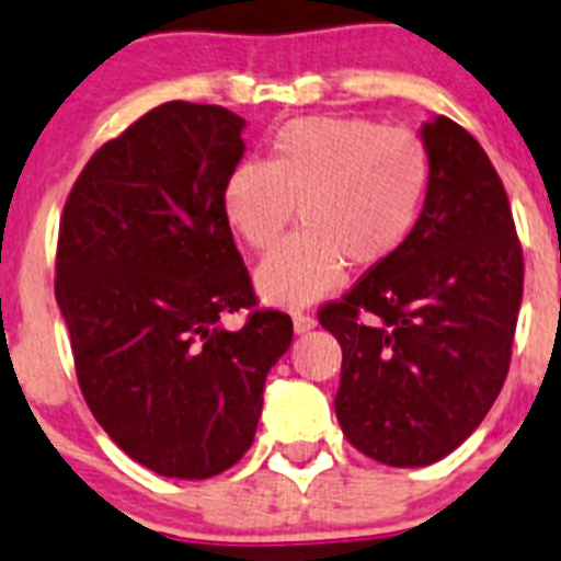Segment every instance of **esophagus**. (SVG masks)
I'll return each mask as SVG.
<instances>
[{"mask_svg":"<svg viewBox=\"0 0 561 561\" xmlns=\"http://www.w3.org/2000/svg\"><path fill=\"white\" fill-rule=\"evenodd\" d=\"M316 328V319L313 316H308V313H294V330L296 333H310V330Z\"/></svg>","mask_w":561,"mask_h":561,"instance_id":"1","label":"esophagus"}]
</instances>
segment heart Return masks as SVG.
<instances>
[{"mask_svg":"<svg viewBox=\"0 0 561 561\" xmlns=\"http://www.w3.org/2000/svg\"><path fill=\"white\" fill-rule=\"evenodd\" d=\"M428 188L417 135L364 118H296L271 140L267 160H240L222 180L220 208L253 251L299 231L256 271V290L276 308H308L335 290L344 265H381L409 240Z\"/></svg>","mask_w":561,"mask_h":561,"instance_id":"b5f03b06","label":"heart"}]
</instances>
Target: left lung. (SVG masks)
<instances>
[{"instance_id": "left-lung-1", "label": "left lung", "mask_w": 561, "mask_h": 561, "mask_svg": "<svg viewBox=\"0 0 561 561\" xmlns=\"http://www.w3.org/2000/svg\"><path fill=\"white\" fill-rule=\"evenodd\" d=\"M428 188L409 240L341 301L335 415L355 449L398 469L455 451L489 415L523 305V248L489 154L437 115L421 126Z\"/></svg>"}]
</instances>
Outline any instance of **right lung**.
Segmentation results:
<instances>
[{"mask_svg": "<svg viewBox=\"0 0 561 561\" xmlns=\"http://www.w3.org/2000/svg\"><path fill=\"white\" fill-rule=\"evenodd\" d=\"M226 106L169 101L92 154L58 228L56 301L95 421L154 474L206 480L248 451L294 321L253 308L222 217L245 154Z\"/></svg>", "mask_w": 561, "mask_h": 561, "instance_id": "1", "label": "right lung"}]
</instances>
